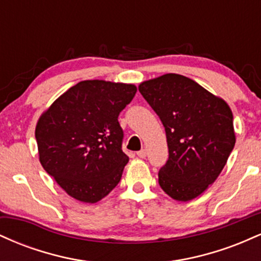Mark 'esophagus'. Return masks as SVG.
Returning a JSON list of instances; mask_svg holds the SVG:
<instances>
[{
  "mask_svg": "<svg viewBox=\"0 0 261 261\" xmlns=\"http://www.w3.org/2000/svg\"><path fill=\"white\" fill-rule=\"evenodd\" d=\"M137 155H139L140 158H145L146 155H147V152H146V149H141V151L137 152Z\"/></svg>",
  "mask_w": 261,
  "mask_h": 261,
  "instance_id": "1",
  "label": "esophagus"
}]
</instances>
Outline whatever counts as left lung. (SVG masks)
Instances as JSON below:
<instances>
[{"mask_svg": "<svg viewBox=\"0 0 261 261\" xmlns=\"http://www.w3.org/2000/svg\"><path fill=\"white\" fill-rule=\"evenodd\" d=\"M139 91L166 128L169 158L158 173L164 193L190 201L214 184L236 145L227 101L176 73L143 81Z\"/></svg>", "mask_w": 261, "mask_h": 261, "instance_id": "obj_1", "label": "left lung"}]
</instances>
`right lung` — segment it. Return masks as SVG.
Here are the masks:
<instances>
[{"label":"right lung","mask_w":261,"mask_h":261,"mask_svg":"<svg viewBox=\"0 0 261 261\" xmlns=\"http://www.w3.org/2000/svg\"><path fill=\"white\" fill-rule=\"evenodd\" d=\"M136 91L133 83L82 81L39 116V161L67 195L95 203L120 181L128 157L118 116Z\"/></svg>","instance_id":"right-lung-1"}]
</instances>
